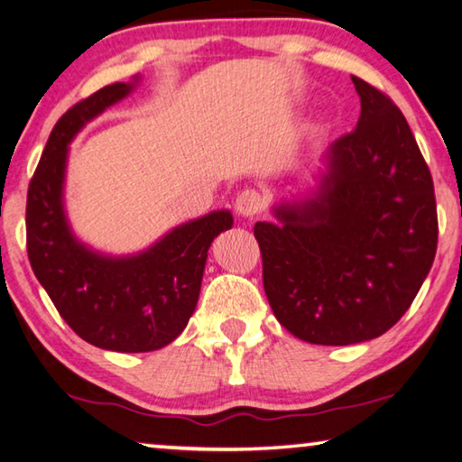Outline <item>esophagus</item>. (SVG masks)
I'll return each mask as SVG.
<instances>
[{
	"label": "esophagus",
	"mask_w": 462,
	"mask_h": 462,
	"mask_svg": "<svg viewBox=\"0 0 462 462\" xmlns=\"http://www.w3.org/2000/svg\"><path fill=\"white\" fill-rule=\"evenodd\" d=\"M263 195L256 191V189H245L242 191L238 198H236V203H234V208H236L238 216L242 217H253L256 216L263 209Z\"/></svg>",
	"instance_id": "esophagus-1"
}]
</instances>
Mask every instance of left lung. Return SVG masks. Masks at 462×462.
<instances>
[{
    "label": "left lung",
    "instance_id": "left-lung-1",
    "mask_svg": "<svg viewBox=\"0 0 462 462\" xmlns=\"http://www.w3.org/2000/svg\"><path fill=\"white\" fill-rule=\"evenodd\" d=\"M361 118L326 152L311 198L256 222L263 285L300 340L346 346L385 334L411 306L438 245L434 183L389 96L353 75Z\"/></svg>",
    "mask_w": 462,
    "mask_h": 462
}]
</instances>
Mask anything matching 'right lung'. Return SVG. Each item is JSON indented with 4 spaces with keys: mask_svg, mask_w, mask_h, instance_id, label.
<instances>
[{
    "mask_svg": "<svg viewBox=\"0 0 462 462\" xmlns=\"http://www.w3.org/2000/svg\"><path fill=\"white\" fill-rule=\"evenodd\" d=\"M134 83L106 85L60 116L26 199V248L36 279L75 334L116 353H151L185 330L198 306L208 248L234 222L228 209L212 212L132 256L99 254L75 238L62 208L67 146Z\"/></svg>",
    "mask_w": 462,
    "mask_h": 462,
    "instance_id": "1",
    "label": "right lung"
}]
</instances>
